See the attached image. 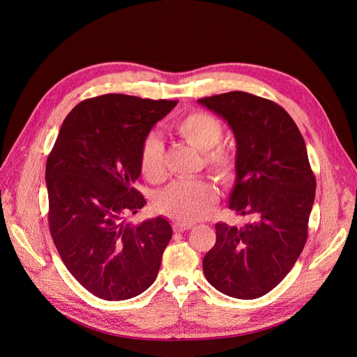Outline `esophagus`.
Masks as SVG:
<instances>
[{"instance_id":"34e87169","label":"esophagus","mask_w":357,"mask_h":357,"mask_svg":"<svg viewBox=\"0 0 357 357\" xmlns=\"http://www.w3.org/2000/svg\"><path fill=\"white\" fill-rule=\"evenodd\" d=\"M192 223H183V222H176L174 223V231L177 232H183V231H188L192 228Z\"/></svg>"}]
</instances>
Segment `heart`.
I'll return each mask as SVG.
<instances>
[{
    "label": "heart",
    "instance_id": "heart-1",
    "mask_svg": "<svg viewBox=\"0 0 357 357\" xmlns=\"http://www.w3.org/2000/svg\"><path fill=\"white\" fill-rule=\"evenodd\" d=\"M176 132L192 147L205 153L208 168L220 180L234 177V158L222 149H214L222 142L223 126L219 119L204 112H193L174 125ZM139 168L150 181L164 176V149L155 135H149L139 152ZM215 192L208 181L177 180L160 190L155 199V208L171 219L193 222L201 219L210 210Z\"/></svg>",
    "mask_w": 357,
    "mask_h": 357
}]
</instances>
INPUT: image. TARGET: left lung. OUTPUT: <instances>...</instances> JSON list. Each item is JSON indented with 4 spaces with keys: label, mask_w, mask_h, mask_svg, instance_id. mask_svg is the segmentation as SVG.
I'll return each mask as SVG.
<instances>
[{
    "label": "left lung",
    "mask_w": 357,
    "mask_h": 357,
    "mask_svg": "<svg viewBox=\"0 0 357 357\" xmlns=\"http://www.w3.org/2000/svg\"><path fill=\"white\" fill-rule=\"evenodd\" d=\"M198 104L234 132L235 181L228 205L253 219L241 228L215 225L204 274L225 295L255 299L282 282L307 241L316 178L305 142L284 109L252 93H220Z\"/></svg>",
    "instance_id": "obj_1"
}]
</instances>
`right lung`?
I'll list each match as a JSON object with an SVG mask.
<instances>
[{"label":"right lung","mask_w":357,"mask_h":357,"mask_svg":"<svg viewBox=\"0 0 357 357\" xmlns=\"http://www.w3.org/2000/svg\"><path fill=\"white\" fill-rule=\"evenodd\" d=\"M177 101L107 93L66 117L46 164L49 225L62 262L91 294L134 298L152 286L172 229L158 215L126 220L146 205L134 185L152 128Z\"/></svg>","instance_id":"right-lung-1"}]
</instances>
